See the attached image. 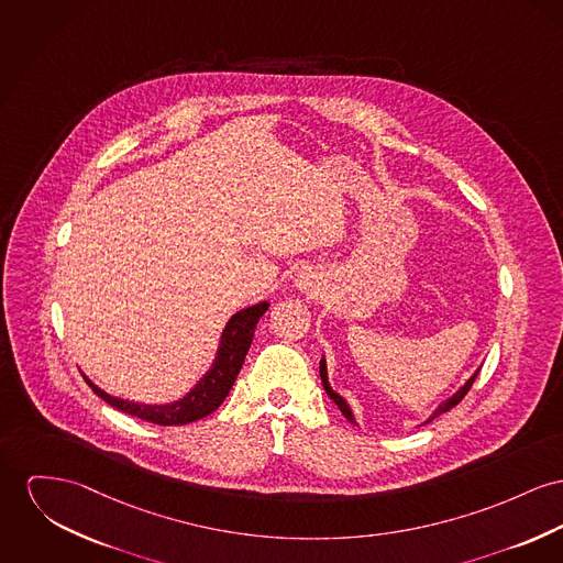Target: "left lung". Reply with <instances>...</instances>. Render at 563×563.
<instances>
[{"mask_svg":"<svg viewBox=\"0 0 563 563\" xmlns=\"http://www.w3.org/2000/svg\"><path fill=\"white\" fill-rule=\"evenodd\" d=\"M478 372H481V369H476L474 375H472V377H470V379H467V382H465V384H463V386H461V388H459V390H456L452 397H449L446 401H442V404H440V406L433 410V413H431V416L424 420V424H427V422H431L433 418H438L440 413L449 412V410H452V408H454V406H456V404H459V401H461V399L467 395V390L472 388V384H474V379H476ZM320 377H322V384H324V390H327V395H329V397L335 401V406H338L339 410H341V413H343V416H345V418H347L352 424H356V418H354V413H352V410H350L347 401H345V399H343L339 393H335V390L331 388V382H329V372H327V358H324V356H322V361H320Z\"/></svg>","mask_w":563,"mask_h":563,"instance_id":"1","label":"left lung"}]
</instances>
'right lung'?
<instances>
[{
	"label": "right lung",
	"mask_w": 563,
	"mask_h": 563,
	"mask_svg": "<svg viewBox=\"0 0 563 563\" xmlns=\"http://www.w3.org/2000/svg\"><path fill=\"white\" fill-rule=\"evenodd\" d=\"M268 309V302H256L250 305L241 311H236L228 322H225L220 345L216 352V361L211 363L209 372L202 375L188 395H184L179 401L173 404H134L121 397H113L107 390H102L100 386H96L89 377L87 384L93 388V393L98 397H102L109 406H113L121 412L136 416L141 420H147L153 424H162V427H170V424H188L194 420H200L211 412H216L222 404H224L236 375L243 367L245 354L252 345L254 331L258 320L263 318L264 311Z\"/></svg>",
	"instance_id": "1"
}]
</instances>
